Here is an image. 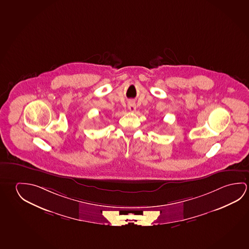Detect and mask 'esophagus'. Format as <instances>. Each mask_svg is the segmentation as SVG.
<instances>
[{
    "label": "esophagus",
    "mask_w": 249,
    "mask_h": 249,
    "mask_svg": "<svg viewBox=\"0 0 249 249\" xmlns=\"http://www.w3.org/2000/svg\"><path fill=\"white\" fill-rule=\"evenodd\" d=\"M128 109H129L131 112H135V109H136V107H135L134 103H129V104H128Z\"/></svg>",
    "instance_id": "obj_1"
}]
</instances>
